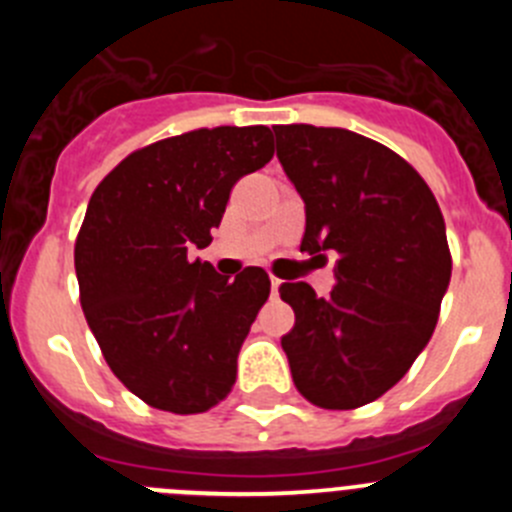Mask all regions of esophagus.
<instances>
[{"mask_svg": "<svg viewBox=\"0 0 512 512\" xmlns=\"http://www.w3.org/2000/svg\"><path fill=\"white\" fill-rule=\"evenodd\" d=\"M279 287H282V279L271 277V295H279Z\"/></svg>", "mask_w": 512, "mask_h": 512, "instance_id": "esophagus-1", "label": "esophagus"}]
</instances>
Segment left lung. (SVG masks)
<instances>
[{
	"label": "left lung",
	"mask_w": 512,
	"mask_h": 512,
	"mask_svg": "<svg viewBox=\"0 0 512 512\" xmlns=\"http://www.w3.org/2000/svg\"><path fill=\"white\" fill-rule=\"evenodd\" d=\"M277 158L305 202L300 251L333 266V292L284 282L295 310L282 338L302 397L351 410L395 387L436 328L451 282L438 202L418 171L343 128L274 125Z\"/></svg>",
	"instance_id": "obj_1"
}]
</instances>
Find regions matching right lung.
Returning <instances> with one entry per match:
<instances>
[{"label": "right lung", "mask_w": 512, "mask_h": 512, "mask_svg": "<svg viewBox=\"0 0 512 512\" xmlns=\"http://www.w3.org/2000/svg\"><path fill=\"white\" fill-rule=\"evenodd\" d=\"M271 156L266 125L202 128L130 153L94 189L74 248L81 310L115 377L151 408L205 413L233 390L269 274L223 277L189 251L210 246L233 184Z\"/></svg>", "instance_id": "add662e5"}]
</instances>
